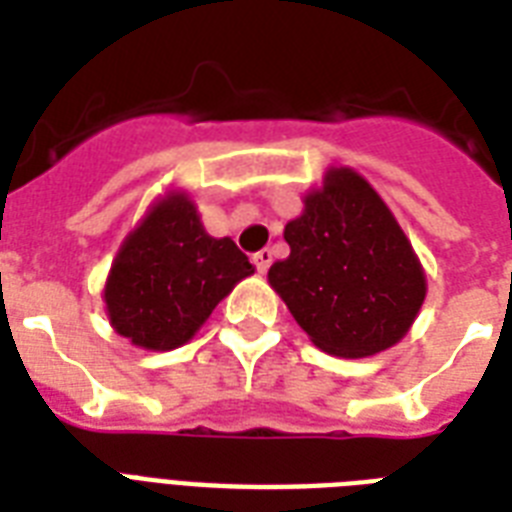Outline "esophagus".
<instances>
[{
	"label": "esophagus",
	"instance_id": "1",
	"mask_svg": "<svg viewBox=\"0 0 512 512\" xmlns=\"http://www.w3.org/2000/svg\"><path fill=\"white\" fill-rule=\"evenodd\" d=\"M252 263H255V268L260 273L268 271V268H271V249H260V252H255V255H252Z\"/></svg>",
	"mask_w": 512,
	"mask_h": 512
}]
</instances>
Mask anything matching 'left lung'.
<instances>
[{"label": "left lung", "mask_w": 512, "mask_h": 512, "mask_svg": "<svg viewBox=\"0 0 512 512\" xmlns=\"http://www.w3.org/2000/svg\"><path fill=\"white\" fill-rule=\"evenodd\" d=\"M289 257L268 281L329 356L366 358L396 345L425 300V271L380 193L332 167L284 228Z\"/></svg>", "instance_id": "1"}]
</instances>
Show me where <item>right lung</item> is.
Returning a JSON list of instances; mask_svg holds the SVG:
<instances>
[{
  "label": "right lung",
  "instance_id": "obj_1",
  "mask_svg": "<svg viewBox=\"0 0 512 512\" xmlns=\"http://www.w3.org/2000/svg\"><path fill=\"white\" fill-rule=\"evenodd\" d=\"M255 268L228 236L204 231L188 193L170 191L124 239L106 281L111 327L146 350L191 340L215 305Z\"/></svg>",
  "mask_w": 512,
  "mask_h": 512
}]
</instances>
